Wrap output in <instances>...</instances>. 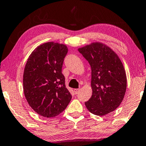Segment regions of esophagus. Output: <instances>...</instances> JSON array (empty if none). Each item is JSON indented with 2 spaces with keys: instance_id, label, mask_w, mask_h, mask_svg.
Listing matches in <instances>:
<instances>
[{
  "instance_id": "34e87169",
  "label": "esophagus",
  "mask_w": 146,
  "mask_h": 146,
  "mask_svg": "<svg viewBox=\"0 0 146 146\" xmlns=\"http://www.w3.org/2000/svg\"><path fill=\"white\" fill-rule=\"evenodd\" d=\"M74 91L75 94H78V93H79V92L80 91V89H74Z\"/></svg>"
}]
</instances>
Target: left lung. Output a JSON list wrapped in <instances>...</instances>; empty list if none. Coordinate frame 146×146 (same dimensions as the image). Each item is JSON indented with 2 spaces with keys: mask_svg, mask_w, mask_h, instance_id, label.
<instances>
[{
  "mask_svg": "<svg viewBox=\"0 0 146 146\" xmlns=\"http://www.w3.org/2000/svg\"><path fill=\"white\" fill-rule=\"evenodd\" d=\"M91 68L92 95L85 106L90 112L104 116L115 110L123 100L127 76L116 53L106 44L93 42L78 48Z\"/></svg>",
  "mask_w": 146,
  "mask_h": 146,
  "instance_id": "left-lung-1",
  "label": "left lung"
}]
</instances>
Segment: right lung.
Listing matches in <instances>:
<instances>
[{
	"mask_svg": "<svg viewBox=\"0 0 146 146\" xmlns=\"http://www.w3.org/2000/svg\"><path fill=\"white\" fill-rule=\"evenodd\" d=\"M68 49L65 44L48 42L30 55L23 72V92L30 107L40 116L51 118L66 108L72 95L62 73Z\"/></svg>",
	"mask_w": 146,
	"mask_h": 146,
	"instance_id": "obj_1",
	"label": "right lung"
}]
</instances>
